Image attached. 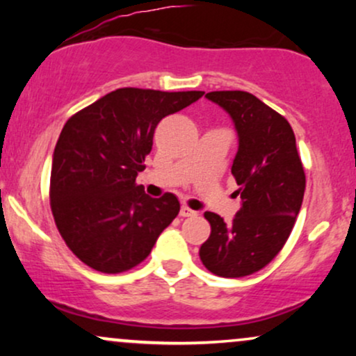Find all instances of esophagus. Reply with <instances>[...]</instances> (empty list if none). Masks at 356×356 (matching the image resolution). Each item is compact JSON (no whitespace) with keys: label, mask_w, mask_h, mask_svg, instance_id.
<instances>
[{"label":"esophagus","mask_w":356,"mask_h":356,"mask_svg":"<svg viewBox=\"0 0 356 356\" xmlns=\"http://www.w3.org/2000/svg\"><path fill=\"white\" fill-rule=\"evenodd\" d=\"M179 214H181V218H192V216H195V214H197V212L192 211L191 207L182 206V207H181V212H179Z\"/></svg>","instance_id":"1"}]
</instances>
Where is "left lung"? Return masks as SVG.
<instances>
[{
    "instance_id": "8db88e82",
    "label": "left lung",
    "mask_w": 356,
    "mask_h": 356,
    "mask_svg": "<svg viewBox=\"0 0 356 356\" xmlns=\"http://www.w3.org/2000/svg\"><path fill=\"white\" fill-rule=\"evenodd\" d=\"M206 99L229 113L238 132L231 172L241 209L226 224L206 212L211 236L199 249L202 264L222 277H243L263 269L291 234L301 209L306 177L291 125L252 93L209 92Z\"/></svg>"
}]
</instances>
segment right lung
<instances>
[{"label":"right lung","instance_id":"1","mask_svg":"<svg viewBox=\"0 0 356 356\" xmlns=\"http://www.w3.org/2000/svg\"><path fill=\"white\" fill-rule=\"evenodd\" d=\"M202 95L118 88L68 118L53 152L50 206L81 263L117 275L150 254L181 204L170 192L150 197L136 177L159 122Z\"/></svg>","mask_w":356,"mask_h":356}]
</instances>
